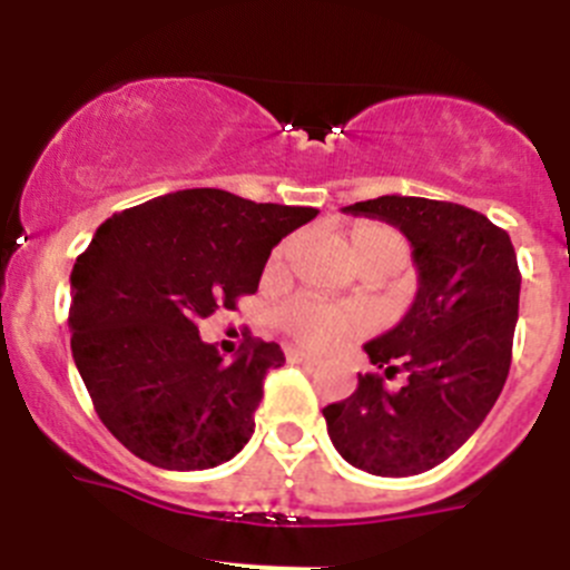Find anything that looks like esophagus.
<instances>
[{"label":"esophagus","instance_id":"obj_1","mask_svg":"<svg viewBox=\"0 0 570 570\" xmlns=\"http://www.w3.org/2000/svg\"><path fill=\"white\" fill-rule=\"evenodd\" d=\"M286 360H289V363H301V365H317V363H321L315 354H309V351H303V348H286Z\"/></svg>","mask_w":570,"mask_h":570}]
</instances>
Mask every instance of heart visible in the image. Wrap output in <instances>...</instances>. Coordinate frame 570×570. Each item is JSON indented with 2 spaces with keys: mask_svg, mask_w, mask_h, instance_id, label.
Wrapping results in <instances>:
<instances>
[{
  "mask_svg": "<svg viewBox=\"0 0 570 570\" xmlns=\"http://www.w3.org/2000/svg\"><path fill=\"white\" fill-rule=\"evenodd\" d=\"M345 247H348L357 267L380 264V267L399 269L407 258L405 236L387 225H376V222H363V225L351 227L345 233ZM289 249L292 242H284L275 249L273 267L284 264ZM275 321L286 334H292L297 343L309 345V348H328V345H337L340 340L363 332L360 312L348 309V306H334V303L321 301L315 295H295L281 303Z\"/></svg>",
  "mask_w": 570,
  "mask_h": 570,
  "instance_id": "obj_1",
  "label": "heart"
}]
</instances>
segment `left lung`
I'll list each match as a JSON object with an SVG mask.
<instances>
[{
    "label": "left lung",
    "instance_id": "left-lung-1",
    "mask_svg": "<svg viewBox=\"0 0 570 570\" xmlns=\"http://www.w3.org/2000/svg\"><path fill=\"white\" fill-rule=\"evenodd\" d=\"M343 210L405 233L419 289L407 315L363 345L405 385L387 391L380 374H360L357 391L323 407L328 439L371 475H419L450 459L501 396L518 326V255L507 230L453 202L393 194Z\"/></svg>",
    "mask_w": 570,
    "mask_h": 570
}]
</instances>
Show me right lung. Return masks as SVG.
I'll list each match as a JSON object with an SVG mask.
<instances>
[{"label": "right lung", "instance_id": "add662e5", "mask_svg": "<svg viewBox=\"0 0 570 570\" xmlns=\"http://www.w3.org/2000/svg\"><path fill=\"white\" fill-rule=\"evenodd\" d=\"M315 216L190 188L98 227L69 275V345L100 422L137 459L185 472L242 453L284 351L244 340L225 360L199 321L253 295L275 244Z\"/></svg>", "mask_w": 570, "mask_h": 570}]
</instances>
